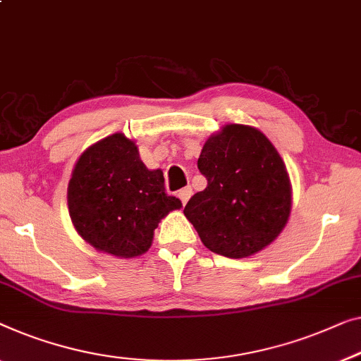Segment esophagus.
Instances as JSON below:
<instances>
[{"instance_id": "obj_1", "label": "esophagus", "mask_w": 361, "mask_h": 361, "mask_svg": "<svg viewBox=\"0 0 361 361\" xmlns=\"http://www.w3.org/2000/svg\"><path fill=\"white\" fill-rule=\"evenodd\" d=\"M192 195V187H184V189L179 190V193H177V197L180 198L182 205H185L187 202H189V198Z\"/></svg>"}]
</instances>
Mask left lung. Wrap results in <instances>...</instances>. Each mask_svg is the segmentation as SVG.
Segmentation results:
<instances>
[{
    "label": "left lung",
    "mask_w": 361,
    "mask_h": 361,
    "mask_svg": "<svg viewBox=\"0 0 361 361\" xmlns=\"http://www.w3.org/2000/svg\"><path fill=\"white\" fill-rule=\"evenodd\" d=\"M207 189L184 208L202 243L224 257H249L285 228L291 187L279 151L262 132L231 123L203 145L197 161Z\"/></svg>",
    "instance_id": "obj_1"
}]
</instances>
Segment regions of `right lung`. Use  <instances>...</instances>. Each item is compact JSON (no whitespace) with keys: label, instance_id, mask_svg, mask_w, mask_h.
<instances>
[{"label":"right lung","instance_id":"right-lung-1","mask_svg":"<svg viewBox=\"0 0 361 361\" xmlns=\"http://www.w3.org/2000/svg\"><path fill=\"white\" fill-rule=\"evenodd\" d=\"M180 207L179 198L166 193L163 171L146 168L137 145L122 133L90 146L68 184L76 231L97 250L117 257L145 254L158 223Z\"/></svg>","mask_w":361,"mask_h":361}]
</instances>
